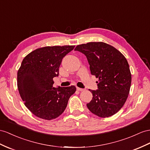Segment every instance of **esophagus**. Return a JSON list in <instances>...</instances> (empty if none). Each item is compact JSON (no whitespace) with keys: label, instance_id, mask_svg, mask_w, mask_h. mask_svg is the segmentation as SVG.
Listing matches in <instances>:
<instances>
[{"label":"esophagus","instance_id":"obj_1","mask_svg":"<svg viewBox=\"0 0 150 150\" xmlns=\"http://www.w3.org/2000/svg\"><path fill=\"white\" fill-rule=\"evenodd\" d=\"M76 90L79 91H85L84 89H82V88H80V87H76Z\"/></svg>","mask_w":150,"mask_h":150}]
</instances>
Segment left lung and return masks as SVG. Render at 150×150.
I'll use <instances>...</instances> for the list:
<instances>
[{
	"label": "left lung",
	"mask_w": 150,
	"mask_h": 150,
	"mask_svg": "<svg viewBox=\"0 0 150 150\" xmlns=\"http://www.w3.org/2000/svg\"><path fill=\"white\" fill-rule=\"evenodd\" d=\"M89 64L91 74L98 78V89L89 91L93 99L87 106L97 116L106 118L117 113L129 94L131 74L127 61L113 46L105 42H89L76 46Z\"/></svg>",
	"instance_id": "obj_1"
}]
</instances>
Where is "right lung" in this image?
I'll use <instances>...</instances> for the list:
<instances>
[{
  "mask_svg": "<svg viewBox=\"0 0 150 150\" xmlns=\"http://www.w3.org/2000/svg\"><path fill=\"white\" fill-rule=\"evenodd\" d=\"M75 45L47 46L37 49L23 60L18 71L19 93L25 105L36 117L45 120L58 117L66 109L74 86L54 87L62 59Z\"/></svg>",
  "mask_w": 150,
  "mask_h": 150,
  "instance_id": "add662e5",
  "label": "right lung"
}]
</instances>
